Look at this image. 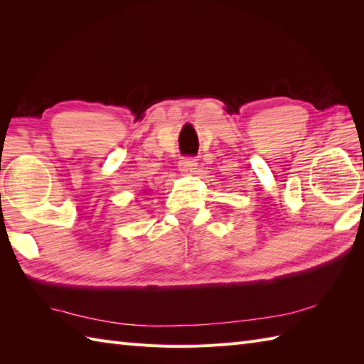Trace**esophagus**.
I'll return each instance as SVG.
<instances>
[{
  "label": "esophagus",
  "instance_id": "1",
  "mask_svg": "<svg viewBox=\"0 0 364 364\" xmlns=\"http://www.w3.org/2000/svg\"><path fill=\"white\" fill-rule=\"evenodd\" d=\"M197 168V159L194 158H183L180 161V172L183 175H192Z\"/></svg>",
  "mask_w": 364,
  "mask_h": 364
}]
</instances>
